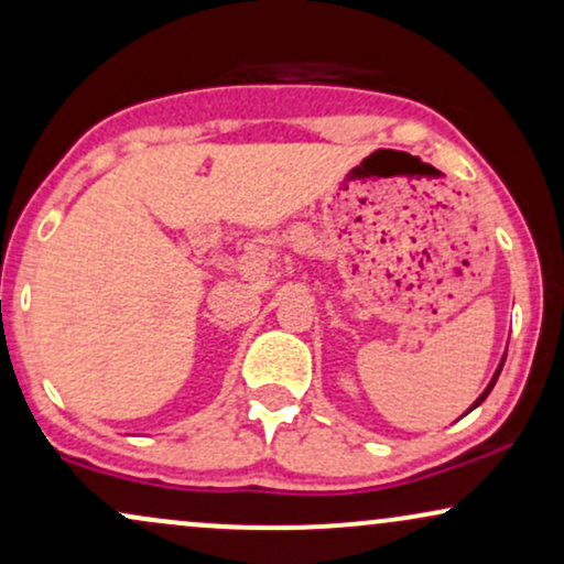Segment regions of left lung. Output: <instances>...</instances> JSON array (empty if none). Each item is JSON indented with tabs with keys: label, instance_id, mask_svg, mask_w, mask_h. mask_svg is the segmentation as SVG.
Masks as SVG:
<instances>
[{
	"label": "left lung",
	"instance_id": "left-lung-1",
	"mask_svg": "<svg viewBox=\"0 0 564 564\" xmlns=\"http://www.w3.org/2000/svg\"><path fill=\"white\" fill-rule=\"evenodd\" d=\"M502 365H505V359H502V361H500V369H497V372H495V377H491V382H489V384H487V390H484V393H481V395H479V401H476V403H474V405H471V409H468V411H474V409H476V405H479V403H481V401H484V398H487V395H489V393H491V388H495V382H497V377H500V372H502Z\"/></svg>",
	"mask_w": 564,
	"mask_h": 564
}]
</instances>
